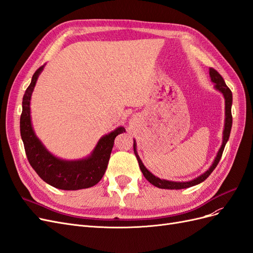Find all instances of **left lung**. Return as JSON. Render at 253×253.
<instances>
[{"label":"left lung","mask_w":253,"mask_h":253,"mask_svg":"<svg viewBox=\"0 0 253 253\" xmlns=\"http://www.w3.org/2000/svg\"><path fill=\"white\" fill-rule=\"evenodd\" d=\"M209 75L211 81L214 83V88L217 89L218 91H220L223 94L224 98H225V126H224V131H223V143H221V147L217 152V155L214 159L213 164L211 165V167L207 170L205 173H203L202 175L197 176L196 178L189 180V181H172V180H166V179H160L159 177H156L154 174H152L147 168L144 167V165L142 164L141 159L139 158L138 153H137V148H136V141L134 140V153L136 155L137 160H138V164L140 167V170L143 174V176L145 177L148 181H150L153 186H155L157 188L160 189H169V190H179V189H186V188H190L198 185V183L203 182L204 180H206L207 178L209 177V175L213 172V170L215 169L217 164L219 163V160L221 158V155H223V152L225 149V145L229 139V136H230V132H231V126H232V115H231V106H232V93L230 88H229L226 83L223 79V77L213 68H210L209 70Z\"/></svg>","instance_id":"obj_1"}]
</instances>
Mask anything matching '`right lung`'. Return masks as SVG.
<instances>
[{"label": "right lung", "instance_id": "1", "mask_svg": "<svg viewBox=\"0 0 253 253\" xmlns=\"http://www.w3.org/2000/svg\"><path fill=\"white\" fill-rule=\"evenodd\" d=\"M44 66L45 64L34 74L22 101L20 131L27 159L37 174L52 187L68 191L90 188L102 178L108 168L114 140L118 134L126 132V128L119 126L102 136L90 155L85 158L66 160L52 155L37 137L30 117V99Z\"/></svg>", "mask_w": 253, "mask_h": 253}]
</instances>
